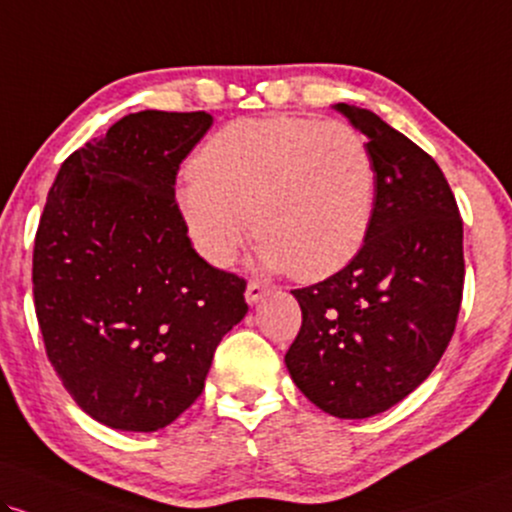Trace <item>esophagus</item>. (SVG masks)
Masks as SVG:
<instances>
[{"label": "esophagus", "instance_id": "1", "mask_svg": "<svg viewBox=\"0 0 512 512\" xmlns=\"http://www.w3.org/2000/svg\"><path fill=\"white\" fill-rule=\"evenodd\" d=\"M268 294H270V287L268 285H261V282H254V280H251L249 285H246V292H244L246 301H249L251 306L258 304V301H261L263 296H268Z\"/></svg>", "mask_w": 512, "mask_h": 512}]
</instances>
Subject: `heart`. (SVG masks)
Wrapping results in <instances>:
<instances>
[{
	"label": "heart",
	"mask_w": 512,
	"mask_h": 512,
	"mask_svg": "<svg viewBox=\"0 0 512 512\" xmlns=\"http://www.w3.org/2000/svg\"><path fill=\"white\" fill-rule=\"evenodd\" d=\"M377 173L351 125L315 118H249L220 128L175 187L197 254L227 268L256 227L258 266L325 280L368 239ZM255 223H250V216Z\"/></svg>",
	"instance_id": "1"
}]
</instances>
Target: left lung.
<instances>
[{
	"label": "left lung",
	"instance_id": "1",
	"mask_svg": "<svg viewBox=\"0 0 512 512\" xmlns=\"http://www.w3.org/2000/svg\"><path fill=\"white\" fill-rule=\"evenodd\" d=\"M334 109L368 140L375 213L349 266L292 292L304 323L285 363L320 410L363 420L406 399L444 356L463 299V220L430 154L377 113Z\"/></svg>",
	"mask_w": 512,
	"mask_h": 512
}]
</instances>
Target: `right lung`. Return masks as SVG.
Wrapping results in <instances>:
<instances>
[{
  "label": "right lung",
  "mask_w": 512,
  "mask_h": 512,
  "mask_svg": "<svg viewBox=\"0 0 512 512\" xmlns=\"http://www.w3.org/2000/svg\"><path fill=\"white\" fill-rule=\"evenodd\" d=\"M213 125L206 111H140L61 163L33 251L49 363L90 418L156 432L197 401L246 282L189 242L175 175Z\"/></svg>",
  "instance_id": "right-lung-1"
}]
</instances>
